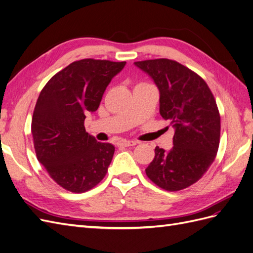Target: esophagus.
<instances>
[{"label":"esophagus","instance_id":"1","mask_svg":"<svg viewBox=\"0 0 253 253\" xmlns=\"http://www.w3.org/2000/svg\"><path fill=\"white\" fill-rule=\"evenodd\" d=\"M137 141L135 140H122L121 142L118 143L120 147H133V145H136Z\"/></svg>","mask_w":253,"mask_h":253}]
</instances>
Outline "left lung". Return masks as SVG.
I'll return each mask as SVG.
<instances>
[{"instance_id": "left-lung-1", "label": "left lung", "mask_w": 253, "mask_h": 253, "mask_svg": "<svg viewBox=\"0 0 253 253\" xmlns=\"http://www.w3.org/2000/svg\"><path fill=\"white\" fill-rule=\"evenodd\" d=\"M159 90V113L174 128L173 145L155 148L145 169L148 177L167 191L193 185L216 156L220 136L217 105L207 83L194 72L169 59L135 62Z\"/></svg>"}]
</instances>
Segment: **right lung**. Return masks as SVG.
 <instances>
[{"label":"right lung","instance_id":"1","mask_svg":"<svg viewBox=\"0 0 253 253\" xmlns=\"http://www.w3.org/2000/svg\"><path fill=\"white\" fill-rule=\"evenodd\" d=\"M126 62L83 59L56 74L38 98L32 133L37 158L59 186L75 193L94 188L108 172L115 147L84 127L104 90Z\"/></svg>","mask_w":253,"mask_h":253}]
</instances>
